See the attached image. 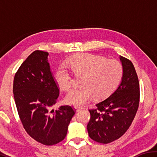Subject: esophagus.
Instances as JSON below:
<instances>
[{
    "label": "esophagus",
    "instance_id": "esophagus-1",
    "mask_svg": "<svg viewBox=\"0 0 157 157\" xmlns=\"http://www.w3.org/2000/svg\"><path fill=\"white\" fill-rule=\"evenodd\" d=\"M75 111H77V112H78V111L82 110V109H83V108L81 107H78H78H77V106H75Z\"/></svg>",
    "mask_w": 157,
    "mask_h": 157
}]
</instances>
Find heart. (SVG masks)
Listing matches in <instances>:
<instances>
[{
  "label": "heart",
  "instance_id": "heart-1",
  "mask_svg": "<svg viewBox=\"0 0 157 157\" xmlns=\"http://www.w3.org/2000/svg\"><path fill=\"white\" fill-rule=\"evenodd\" d=\"M66 65L75 76H82V86L71 89L66 96L68 104L76 106L86 104L94 95L99 100L109 96L120 84L123 73L119 61L90 53L71 56ZM67 67L61 65L54 75L57 84L64 91L70 89L73 82V76Z\"/></svg>",
  "mask_w": 157,
  "mask_h": 157
}]
</instances>
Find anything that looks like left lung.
I'll return each instance as SVG.
<instances>
[{
    "label": "left lung",
    "instance_id": "obj_1",
    "mask_svg": "<svg viewBox=\"0 0 157 157\" xmlns=\"http://www.w3.org/2000/svg\"><path fill=\"white\" fill-rule=\"evenodd\" d=\"M123 68L121 84L107 99L89 109V136L95 141L109 143L127 132L134 120L140 101L139 78L132 62L120 57Z\"/></svg>",
    "mask_w": 157,
    "mask_h": 157
}]
</instances>
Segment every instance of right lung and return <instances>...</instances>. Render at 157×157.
<instances>
[{
  "mask_svg": "<svg viewBox=\"0 0 157 157\" xmlns=\"http://www.w3.org/2000/svg\"><path fill=\"white\" fill-rule=\"evenodd\" d=\"M48 52L35 50L29 55L17 73L13 94L18 116L26 132L45 145H53L65 139L71 118L72 106H61L54 111L59 86L48 62Z\"/></svg>",
  "mask_w": 157,
  "mask_h": 157,
  "instance_id": "1",
  "label": "right lung"
}]
</instances>
